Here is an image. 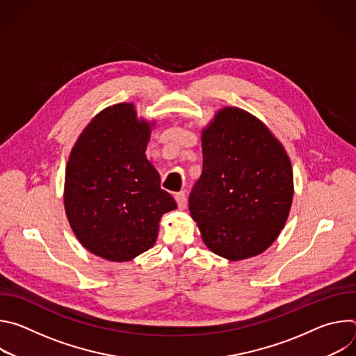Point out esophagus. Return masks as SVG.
<instances>
[{
	"instance_id": "obj_1",
	"label": "esophagus",
	"mask_w": 356,
	"mask_h": 356,
	"mask_svg": "<svg viewBox=\"0 0 356 356\" xmlns=\"http://www.w3.org/2000/svg\"><path fill=\"white\" fill-rule=\"evenodd\" d=\"M175 200L177 202L179 209H184L186 207V193L184 191H179L175 194Z\"/></svg>"
}]
</instances>
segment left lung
Wrapping results in <instances>:
<instances>
[{
	"label": "left lung",
	"mask_w": 356,
	"mask_h": 356,
	"mask_svg": "<svg viewBox=\"0 0 356 356\" xmlns=\"http://www.w3.org/2000/svg\"><path fill=\"white\" fill-rule=\"evenodd\" d=\"M291 200L280 142L246 111L221 110L202 132V172L188 197L204 243L231 261L259 255L284 227Z\"/></svg>",
	"instance_id": "8db88e82"
}]
</instances>
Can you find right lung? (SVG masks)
<instances>
[{
    "label": "right lung",
    "mask_w": 356,
    "mask_h": 356,
    "mask_svg": "<svg viewBox=\"0 0 356 356\" xmlns=\"http://www.w3.org/2000/svg\"><path fill=\"white\" fill-rule=\"evenodd\" d=\"M150 127L132 104L101 111L77 139L66 168L65 209L73 232L94 255L131 261L154 246L175 198L145 156Z\"/></svg>",
    "instance_id": "right-lung-1"
}]
</instances>
